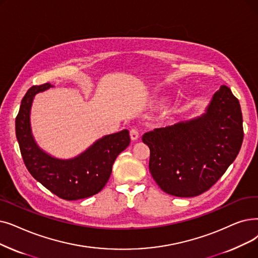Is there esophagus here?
<instances>
[{
    "mask_svg": "<svg viewBox=\"0 0 258 258\" xmlns=\"http://www.w3.org/2000/svg\"><path fill=\"white\" fill-rule=\"evenodd\" d=\"M130 136L133 141H136L139 138V131L137 128H132L130 131Z\"/></svg>",
    "mask_w": 258,
    "mask_h": 258,
    "instance_id": "1",
    "label": "esophagus"
}]
</instances>
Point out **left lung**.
<instances>
[{"mask_svg": "<svg viewBox=\"0 0 258 258\" xmlns=\"http://www.w3.org/2000/svg\"><path fill=\"white\" fill-rule=\"evenodd\" d=\"M243 139L239 101L221 85L205 113L145 133L150 172L163 192L194 197L217 182L236 158Z\"/></svg>", "mask_w": 258, "mask_h": 258, "instance_id": "obj_1", "label": "left lung"}]
</instances>
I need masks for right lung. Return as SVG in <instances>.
I'll return each instance as SVG.
<instances>
[{
	"label": "right lung",
	"instance_id": "add662e5",
	"mask_svg": "<svg viewBox=\"0 0 258 258\" xmlns=\"http://www.w3.org/2000/svg\"><path fill=\"white\" fill-rule=\"evenodd\" d=\"M50 87L49 83L32 86L22 99L16 118V135L22 157L31 176L54 195L65 200L91 197L104 187L118 155L128 147V131L103 136L74 158H55L39 147L30 126L35 96Z\"/></svg>",
	"mask_w": 258,
	"mask_h": 258
}]
</instances>
